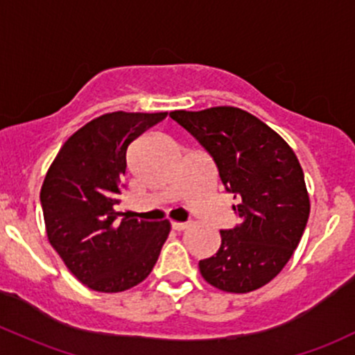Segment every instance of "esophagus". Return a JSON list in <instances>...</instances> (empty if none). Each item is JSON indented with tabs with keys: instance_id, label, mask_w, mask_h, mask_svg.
Returning <instances> with one entry per match:
<instances>
[{
	"instance_id": "34e87169",
	"label": "esophagus",
	"mask_w": 355,
	"mask_h": 355,
	"mask_svg": "<svg viewBox=\"0 0 355 355\" xmlns=\"http://www.w3.org/2000/svg\"><path fill=\"white\" fill-rule=\"evenodd\" d=\"M189 227V224H185V222H171V229H173V231H185V229Z\"/></svg>"
}]
</instances>
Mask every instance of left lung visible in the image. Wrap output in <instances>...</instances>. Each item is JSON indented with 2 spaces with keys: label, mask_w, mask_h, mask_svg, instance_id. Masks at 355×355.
Here are the masks:
<instances>
[{
  "label": "left lung",
  "mask_w": 355,
  "mask_h": 355,
  "mask_svg": "<svg viewBox=\"0 0 355 355\" xmlns=\"http://www.w3.org/2000/svg\"><path fill=\"white\" fill-rule=\"evenodd\" d=\"M170 118L212 157L239 224L220 231V248L198 261L202 276L227 293L270 283L297 249L310 198L297 155L270 126L239 107L173 111Z\"/></svg>",
  "instance_id": "8db88e82"
}]
</instances>
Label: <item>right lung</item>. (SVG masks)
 Instances as JSON below:
<instances>
[{
	"label": "right lung",
	"instance_id": "1",
	"mask_svg": "<svg viewBox=\"0 0 355 355\" xmlns=\"http://www.w3.org/2000/svg\"><path fill=\"white\" fill-rule=\"evenodd\" d=\"M165 118L166 112L99 116L70 136L46 171L40 192L46 236L91 290L118 293L141 283L168 237V220H138L114 210L128 146Z\"/></svg>",
	"mask_w": 355,
	"mask_h": 355
}]
</instances>
